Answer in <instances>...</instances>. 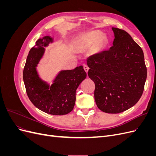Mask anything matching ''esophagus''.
I'll list each match as a JSON object with an SVG mask.
<instances>
[{"mask_svg": "<svg viewBox=\"0 0 156 156\" xmlns=\"http://www.w3.org/2000/svg\"><path fill=\"white\" fill-rule=\"evenodd\" d=\"M83 68H84V71H85V72H86L87 73H88V69H89V68H88V66H87V65H84V66H83Z\"/></svg>", "mask_w": 156, "mask_h": 156, "instance_id": "obj_1", "label": "esophagus"}]
</instances>
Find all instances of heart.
Masks as SVG:
<instances>
[{"mask_svg":"<svg viewBox=\"0 0 156 156\" xmlns=\"http://www.w3.org/2000/svg\"><path fill=\"white\" fill-rule=\"evenodd\" d=\"M105 44V40L102 37L100 32H91L79 37L77 40V45L79 49L85 51L96 45V48L101 49Z\"/></svg>","mask_w":156,"mask_h":156,"instance_id":"b5f03b06","label":"heart"}]
</instances>
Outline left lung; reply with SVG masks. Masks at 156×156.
Returning a JSON list of instances; mask_svg holds the SVG:
<instances>
[{"mask_svg":"<svg viewBox=\"0 0 156 156\" xmlns=\"http://www.w3.org/2000/svg\"><path fill=\"white\" fill-rule=\"evenodd\" d=\"M115 38L108 49L87 59L88 75L95 83L94 98L100 109L110 114L135 105L147 77L143 49L127 32L112 27Z\"/></svg>","mask_w":156,"mask_h":156,"instance_id":"obj_1","label":"left lung"}]
</instances>
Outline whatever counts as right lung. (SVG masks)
Returning a JSON list of instances; mask_svg holds the SVG:
<instances>
[{
  "label": "right lung",
  "instance_id": "right-lung-1",
  "mask_svg": "<svg viewBox=\"0 0 156 156\" xmlns=\"http://www.w3.org/2000/svg\"><path fill=\"white\" fill-rule=\"evenodd\" d=\"M53 39L49 36L38 39L28 55L23 69V81L30 101L43 112L52 115H65L73 109L75 93L79 85L87 77L83 66L62 71L51 87L37 74L36 67L44 54V48Z\"/></svg>",
  "mask_w": 156,
  "mask_h": 156
}]
</instances>
